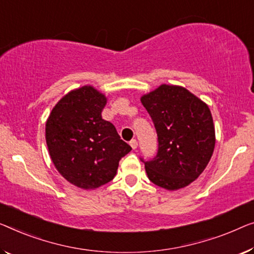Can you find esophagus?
Wrapping results in <instances>:
<instances>
[{
  "label": "esophagus",
  "mask_w": 254,
  "mask_h": 254,
  "mask_svg": "<svg viewBox=\"0 0 254 254\" xmlns=\"http://www.w3.org/2000/svg\"><path fill=\"white\" fill-rule=\"evenodd\" d=\"M130 146H131L132 148H133V149L137 148V147H138V141H137V140H135V139H132L131 141H130Z\"/></svg>",
  "instance_id": "34e87169"
}]
</instances>
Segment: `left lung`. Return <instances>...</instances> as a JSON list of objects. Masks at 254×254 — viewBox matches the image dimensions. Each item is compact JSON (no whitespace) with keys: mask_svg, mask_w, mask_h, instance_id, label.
Listing matches in <instances>:
<instances>
[{"mask_svg":"<svg viewBox=\"0 0 254 254\" xmlns=\"http://www.w3.org/2000/svg\"><path fill=\"white\" fill-rule=\"evenodd\" d=\"M157 133V153L145 161L151 183L175 190L197 179L213 154L215 135L207 106L181 86L163 84L141 98Z\"/></svg>","mask_w":254,"mask_h":254,"instance_id":"left-lung-1","label":"left lung"}]
</instances>
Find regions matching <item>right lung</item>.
Listing matches in <instances>:
<instances>
[{"instance_id":"1","label":"right lung","mask_w":254,"mask_h":254,"mask_svg":"<svg viewBox=\"0 0 254 254\" xmlns=\"http://www.w3.org/2000/svg\"><path fill=\"white\" fill-rule=\"evenodd\" d=\"M104 94L83 86L66 94L52 109L45 139L55 166L67 181L94 189L114 179L121 158L132 148L115 127L103 120Z\"/></svg>"}]
</instances>
